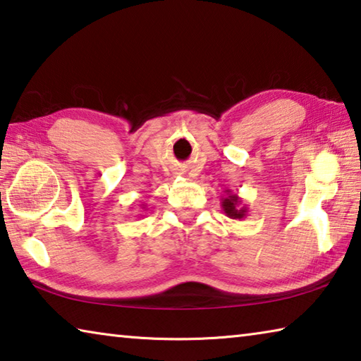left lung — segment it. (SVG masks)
Segmentation results:
<instances>
[{
	"label": "left lung",
	"mask_w": 361,
	"mask_h": 361,
	"mask_svg": "<svg viewBox=\"0 0 361 361\" xmlns=\"http://www.w3.org/2000/svg\"><path fill=\"white\" fill-rule=\"evenodd\" d=\"M221 209L224 215L231 219H243L248 215V207L243 204L239 194L232 192L231 189H226L221 197Z\"/></svg>",
	"instance_id": "1"
}]
</instances>
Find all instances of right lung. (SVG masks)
<instances>
[{"label":"right lung","instance_id":"1","mask_svg":"<svg viewBox=\"0 0 361 361\" xmlns=\"http://www.w3.org/2000/svg\"><path fill=\"white\" fill-rule=\"evenodd\" d=\"M142 209H145V204H143V207H142Z\"/></svg>","mask_w":361,"mask_h":361}]
</instances>
